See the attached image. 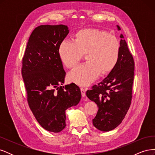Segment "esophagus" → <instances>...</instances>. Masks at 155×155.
<instances>
[{
    "mask_svg": "<svg viewBox=\"0 0 155 155\" xmlns=\"http://www.w3.org/2000/svg\"><path fill=\"white\" fill-rule=\"evenodd\" d=\"M81 95L83 97L85 96V93H86V89L83 88H81Z\"/></svg>",
    "mask_w": 155,
    "mask_h": 155,
    "instance_id": "obj_1",
    "label": "esophagus"
}]
</instances>
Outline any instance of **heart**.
Here are the masks:
<instances>
[{
    "instance_id": "1",
    "label": "heart",
    "mask_w": 155,
    "mask_h": 155,
    "mask_svg": "<svg viewBox=\"0 0 155 155\" xmlns=\"http://www.w3.org/2000/svg\"><path fill=\"white\" fill-rule=\"evenodd\" d=\"M61 61L72 68L86 54L87 63L79 65L68 75L70 82L79 86H88L101 74L110 73L116 66L120 54V44L117 37L97 28L79 30L74 42L63 40L59 45Z\"/></svg>"
}]
</instances>
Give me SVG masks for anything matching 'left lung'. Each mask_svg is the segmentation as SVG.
Wrapping results in <instances>:
<instances>
[{
    "label": "left lung",
    "mask_w": 155,
    "mask_h": 155,
    "mask_svg": "<svg viewBox=\"0 0 155 155\" xmlns=\"http://www.w3.org/2000/svg\"><path fill=\"white\" fill-rule=\"evenodd\" d=\"M117 28L121 30L119 26ZM120 38V54L116 66L104 80L86 92L89 100L98 107L93 125L105 132L121 123L132 100L134 62L122 34Z\"/></svg>",
    "instance_id": "obj_1"
}]
</instances>
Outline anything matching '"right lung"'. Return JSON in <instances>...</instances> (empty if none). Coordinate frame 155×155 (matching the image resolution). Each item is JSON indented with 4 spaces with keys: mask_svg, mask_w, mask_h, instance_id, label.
<instances>
[{
    "mask_svg": "<svg viewBox=\"0 0 155 155\" xmlns=\"http://www.w3.org/2000/svg\"><path fill=\"white\" fill-rule=\"evenodd\" d=\"M68 33V26L63 25L35 28L22 58V76L29 107L42 127L53 133L64 129L65 111L77 105L81 97L76 84L60 86L66 72L58 48Z\"/></svg>",
    "mask_w": 155,
    "mask_h": 155,
    "instance_id": "add662e5",
    "label": "right lung"
}]
</instances>
